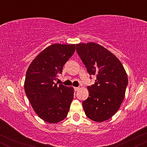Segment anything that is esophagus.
<instances>
[{"mask_svg":"<svg viewBox=\"0 0 147 147\" xmlns=\"http://www.w3.org/2000/svg\"><path fill=\"white\" fill-rule=\"evenodd\" d=\"M74 90H75V91H77L79 90V87H75L74 88Z\"/></svg>","mask_w":147,"mask_h":147,"instance_id":"1","label":"esophagus"}]
</instances>
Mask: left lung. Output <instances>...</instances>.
Returning <instances> with one entry per match:
<instances>
[{"instance_id": "1", "label": "left lung", "mask_w": 147, "mask_h": 147, "mask_svg": "<svg viewBox=\"0 0 147 147\" xmlns=\"http://www.w3.org/2000/svg\"><path fill=\"white\" fill-rule=\"evenodd\" d=\"M76 50L95 83L88 86L89 96L82 102L85 114L97 122L110 119L124 100L128 77L122 63L112 52L93 42L76 44Z\"/></svg>"}]
</instances>
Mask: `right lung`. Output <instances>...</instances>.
I'll return each mask as SVG.
<instances>
[{
	"label": "right lung",
	"mask_w": 147,
	"mask_h": 147,
	"mask_svg": "<svg viewBox=\"0 0 147 147\" xmlns=\"http://www.w3.org/2000/svg\"><path fill=\"white\" fill-rule=\"evenodd\" d=\"M75 51V44L55 43L40 52L28 67L24 89L32 107L45 122L56 124L66 117L74 88L55 81Z\"/></svg>",
	"instance_id": "obj_1"
}]
</instances>
